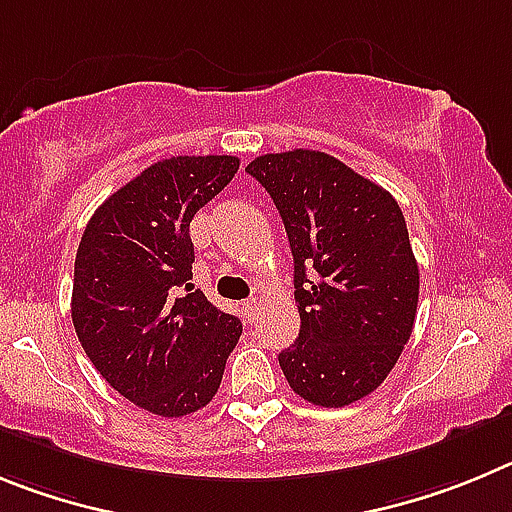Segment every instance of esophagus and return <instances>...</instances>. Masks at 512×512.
I'll use <instances>...</instances> for the list:
<instances>
[{
    "label": "esophagus",
    "mask_w": 512,
    "mask_h": 512,
    "mask_svg": "<svg viewBox=\"0 0 512 512\" xmlns=\"http://www.w3.org/2000/svg\"><path fill=\"white\" fill-rule=\"evenodd\" d=\"M257 306H260V301H257V298H247L245 303H242V311H245V316H255V311H257Z\"/></svg>",
    "instance_id": "1"
}]
</instances>
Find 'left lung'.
<instances>
[{"instance_id":"1","label":"left lung","mask_w":512,"mask_h":512,"mask_svg":"<svg viewBox=\"0 0 512 512\" xmlns=\"http://www.w3.org/2000/svg\"><path fill=\"white\" fill-rule=\"evenodd\" d=\"M247 173L270 193L293 252L301 334L278 354L303 400L342 408L377 390L411 339L418 262L398 201L334 155H260Z\"/></svg>"}]
</instances>
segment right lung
I'll return each instance as SVG.
<instances>
[{"label": "right lung", "mask_w": 512, "mask_h": 512, "mask_svg": "<svg viewBox=\"0 0 512 512\" xmlns=\"http://www.w3.org/2000/svg\"><path fill=\"white\" fill-rule=\"evenodd\" d=\"M239 170L234 155H176L145 168L89 219L71 319L99 375L163 418L204 408L239 336L237 316L193 288V214Z\"/></svg>", "instance_id": "right-lung-1"}]
</instances>
